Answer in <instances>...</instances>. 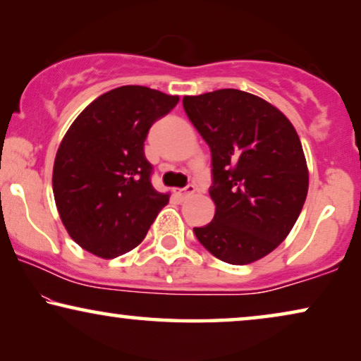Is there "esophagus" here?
I'll return each mask as SVG.
<instances>
[{
    "instance_id": "obj_1",
    "label": "esophagus",
    "mask_w": 361,
    "mask_h": 361,
    "mask_svg": "<svg viewBox=\"0 0 361 361\" xmlns=\"http://www.w3.org/2000/svg\"><path fill=\"white\" fill-rule=\"evenodd\" d=\"M195 192V187L194 185H187V187H184V189H180L179 190V195H182V197H189V195H192Z\"/></svg>"
}]
</instances>
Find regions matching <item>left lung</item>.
I'll return each mask as SVG.
<instances>
[{"label":"left lung","mask_w":361,"mask_h":361,"mask_svg":"<svg viewBox=\"0 0 361 361\" xmlns=\"http://www.w3.org/2000/svg\"><path fill=\"white\" fill-rule=\"evenodd\" d=\"M184 110L212 152L215 216L194 228L215 258L250 264L286 240L309 189L293 123L253 93L221 88L184 97Z\"/></svg>","instance_id":"1"}]
</instances>
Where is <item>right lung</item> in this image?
<instances>
[{"instance_id": "right-lung-1", "label": "right lung", "mask_w": 361, "mask_h": 361, "mask_svg": "<svg viewBox=\"0 0 361 361\" xmlns=\"http://www.w3.org/2000/svg\"><path fill=\"white\" fill-rule=\"evenodd\" d=\"M177 102L147 87H118L67 130L54 161V199L71 238L88 253L113 259L136 248L169 202L151 184L145 141Z\"/></svg>"}]
</instances>
